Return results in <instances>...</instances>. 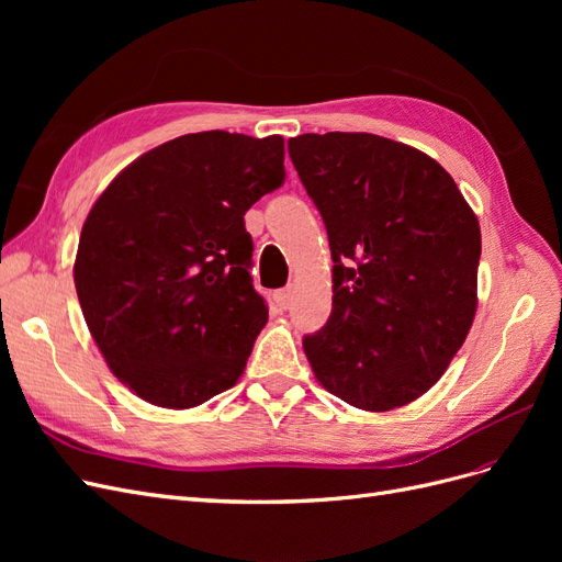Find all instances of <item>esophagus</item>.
Here are the masks:
<instances>
[{
    "label": "esophagus",
    "instance_id": "34e87169",
    "mask_svg": "<svg viewBox=\"0 0 562 562\" xmlns=\"http://www.w3.org/2000/svg\"><path fill=\"white\" fill-rule=\"evenodd\" d=\"M293 295H295L293 285L281 288V291H277V293H274V302H277V307H279V310H288V307H291Z\"/></svg>",
    "mask_w": 562,
    "mask_h": 562
}]
</instances>
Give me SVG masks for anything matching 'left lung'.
<instances>
[{"label": "left lung", "mask_w": 562, "mask_h": 562, "mask_svg": "<svg viewBox=\"0 0 562 562\" xmlns=\"http://www.w3.org/2000/svg\"><path fill=\"white\" fill-rule=\"evenodd\" d=\"M288 155L326 223L333 312L302 347L345 403L386 413L429 391L475 316L481 227L443 166L372 133H304Z\"/></svg>", "instance_id": "left-lung-1"}]
</instances>
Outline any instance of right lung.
<instances>
[{
	"mask_svg": "<svg viewBox=\"0 0 562 562\" xmlns=\"http://www.w3.org/2000/svg\"><path fill=\"white\" fill-rule=\"evenodd\" d=\"M283 138L203 131L145 151L81 227L75 285L116 380L184 411L241 378L269 310L244 215L285 180Z\"/></svg>",
	"mask_w": 562,
	"mask_h": 562,
	"instance_id": "add662e5",
	"label": "right lung"
}]
</instances>
